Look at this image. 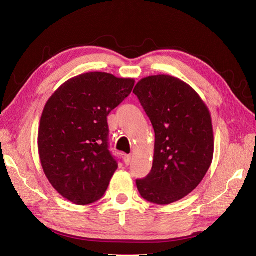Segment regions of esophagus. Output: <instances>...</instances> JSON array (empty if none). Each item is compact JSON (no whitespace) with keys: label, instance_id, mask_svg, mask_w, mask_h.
<instances>
[{"label":"esophagus","instance_id":"1","mask_svg":"<svg viewBox=\"0 0 256 256\" xmlns=\"http://www.w3.org/2000/svg\"><path fill=\"white\" fill-rule=\"evenodd\" d=\"M124 164H126L127 166H129L130 164H132V154H126V156H124Z\"/></svg>","mask_w":256,"mask_h":256}]
</instances>
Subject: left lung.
I'll use <instances>...</instances> for the list:
<instances>
[{"mask_svg": "<svg viewBox=\"0 0 256 256\" xmlns=\"http://www.w3.org/2000/svg\"><path fill=\"white\" fill-rule=\"evenodd\" d=\"M154 130L152 169L136 180L140 196L170 204L199 186L212 164L211 114L198 92L169 75L142 78L134 90Z\"/></svg>", "mask_w": 256, "mask_h": 256, "instance_id": "8db88e82", "label": "left lung"}]
</instances>
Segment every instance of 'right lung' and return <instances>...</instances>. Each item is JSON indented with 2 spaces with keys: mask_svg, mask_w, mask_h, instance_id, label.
I'll return each mask as SVG.
<instances>
[{
  "mask_svg": "<svg viewBox=\"0 0 256 256\" xmlns=\"http://www.w3.org/2000/svg\"><path fill=\"white\" fill-rule=\"evenodd\" d=\"M134 85L132 78L86 72L65 82L46 102L38 128L40 164L54 189L75 204L102 199L118 168L108 149L107 116Z\"/></svg>",
  "mask_w": 256,
  "mask_h": 256,
  "instance_id": "1",
  "label": "right lung"
}]
</instances>
